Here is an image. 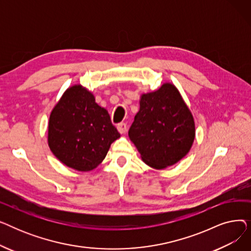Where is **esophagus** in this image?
<instances>
[{
	"mask_svg": "<svg viewBox=\"0 0 251 251\" xmlns=\"http://www.w3.org/2000/svg\"><path fill=\"white\" fill-rule=\"evenodd\" d=\"M117 129H118V131H119V133H120V134H124V133L126 132V131H127V125H126L125 123H120V124H118Z\"/></svg>",
	"mask_w": 251,
	"mask_h": 251,
	"instance_id": "esophagus-1",
	"label": "esophagus"
}]
</instances>
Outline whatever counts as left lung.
<instances>
[{
	"label": "left lung",
	"instance_id": "obj_1",
	"mask_svg": "<svg viewBox=\"0 0 251 251\" xmlns=\"http://www.w3.org/2000/svg\"><path fill=\"white\" fill-rule=\"evenodd\" d=\"M129 129V138L142 161L162 170L173 166L190 151L195 137L193 116L172 83L143 94Z\"/></svg>",
	"mask_w": 251,
	"mask_h": 251
}]
</instances>
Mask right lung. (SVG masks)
Here are the masks:
<instances>
[{"label": "right lung", "instance_id": "right-lung-1", "mask_svg": "<svg viewBox=\"0 0 251 251\" xmlns=\"http://www.w3.org/2000/svg\"><path fill=\"white\" fill-rule=\"evenodd\" d=\"M119 137L108 111L80 84L66 90L50 115L51 152L64 165L81 172L97 168Z\"/></svg>", "mask_w": 251, "mask_h": 251}]
</instances>
